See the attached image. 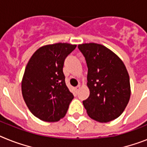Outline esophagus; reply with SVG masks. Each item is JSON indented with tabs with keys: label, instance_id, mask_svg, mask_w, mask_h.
Listing matches in <instances>:
<instances>
[{
	"label": "esophagus",
	"instance_id": "1",
	"mask_svg": "<svg viewBox=\"0 0 147 147\" xmlns=\"http://www.w3.org/2000/svg\"><path fill=\"white\" fill-rule=\"evenodd\" d=\"M80 88H81V86H80V85H78V86L75 88V92H78L79 91V89H80Z\"/></svg>",
	"mask_w": 147,
	"mask_h": 147
}]
</instances>
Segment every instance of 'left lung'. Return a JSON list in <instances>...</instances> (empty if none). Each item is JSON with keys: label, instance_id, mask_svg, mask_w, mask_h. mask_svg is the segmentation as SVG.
I'll return each instance as SVG.
<instances>
[{"label": "left lung", "instance_id": "8db88e82", "mask_svg": "<svg viewBox=\"0 0 147 147\" xmlns=\"http://www.w3.org/2000/svg\"><path fill=\"white\" fill-rule=\"evenodd\" d=\"M78 48L84 56L88 68L90 94L83 100L88 115L101 123L118 118L131 95L129 76L124 63L101 44L84 43Z\"/></svg>", "mask_w": 147, "mask_h": 147}]
</instances>
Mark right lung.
Masks as SVG:
<instances>
[{
    "instance_id": "right-lung-1",
    "label": "right lung",
    "mask_w": 147,
    "mask_h": 147,
    "mask_svg": "<svg viewBox=\"0 0 147 147\" xmlns=\"http://www.w3.org/2000/svg\"><path fill=\"white\" fill-rule=\"evenodd\" d=\"M76 45L58 43L42 47L32 55L21 84L26 106L35 117L55 122L63 118L74 95L65 83L64 61Z\"/></svg>"
}]
</instances>
